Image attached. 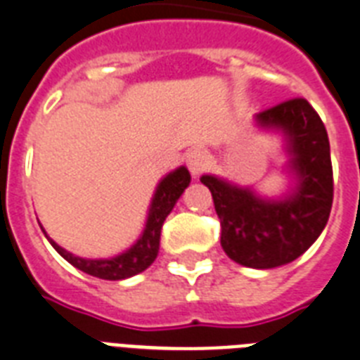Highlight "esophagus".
Listing matches in <instances>:
<instances>
[{"instance_id":"esophagus-1","label":"esophagus","mask_w":360,"mask_h":360,"mask_svg":"<svg viewBox=\"0 0 360 360\" xmlns=\"http://www.w3.org/2000/svg\"><path fill=\"white\" fill-rule=\"evenodd\" d=\"M186 166H188L190 174L198 177V175H201L207 170V166H209V155L203 150H190L186 153Z\"/></svg>"}]
</instances>
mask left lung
Segmentation results:
<instances>
[{"label":"left lung","instance_id":"left-lung-1","mask_svg":"<svg viewBox=\"0 0 360 360\" xmlns=\"http://www.w3.org/2000/svg\"><path fill=\"white\" fill-rule=\"evenodd\" d=\"M255 118L286 134L297 177L294 194L270 201L214 175H203L201 183L212 194L227 257L268 270L296 261L323 231L333 205V166L326 125L305 98L286 99Z\"/></svg>","mask_w":360,"mask_h":360}]
</instances>
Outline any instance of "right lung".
<instances>
[{
    "mask_svg": "<svg viewBox=\"0 0 360 360\" xmlns=\"http://www.w3.org/2000/svg\"><path fill=\"white\" fill-rule=\"evenodd\" d=\"M190 183V174L185 166H181L175 172L168 174L165 179L160 181L157 186V192L151 201L150 214L146 221V229L142 233L136 244L131 250H127L122 255L114 257V259H81V257L72 255L70 251L55 244L48 236L49 244L60 253L72 266L79 268L89 276L99 277V279H107V281H120L125 277L136 276L146 268H150L151 262L157 259L159 253V242H160V229L165 224L166 216L170 214L174 209L175 201L179 200V195L185 192V188Z\"/></svg>",
    "mask_w": 360,
    "mask_h": 360,
    "instance_id": "obj_1",
    "label": "right lung"
}]
</instances>
